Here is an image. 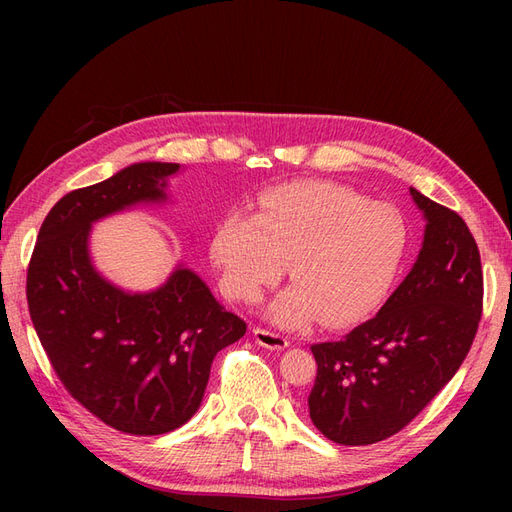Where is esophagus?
I'll return each mask as SVG.
<instances>
[{
    "instance_id": "obj_1",
    "label": "esophagus",
    "mask_w": 512,
    "mask_h": 512,
    "mask_svg": "<svg viewBox=\"0 0 512 512\" xmlns=\"http://www.w3.org/2000/svg\"><path fill=\"white\" fill-rule=\"evenodd\" d=\"M252 333H254L256 344H258V346H262V348H269V350H284V348H288V344H290L284 335H280V333H273V331H267V329H260V327H256Z\"/></svg>"
}]
</instances>
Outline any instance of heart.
<instances>
[{
  "mask_svg": "<svg viewBox=\"0 0 512 512\" xmlns=\"http://www.w3.org/2000/svg\"><path fill=\"white\" fill-rule=\"evenodd\" d=\"M408 247L401 213L344 185L299 181L269 190L258 213L232 211L211 239V260L224 292L258 301L290 262L292 286L269 305L284 327L322 318L346 327L367 316L395 282Z\"/></svg>",
  "mask_w": 512,
  "mask_h": 512,
  "instance_id": "1",
  "label": "heart"
}]
</instances>
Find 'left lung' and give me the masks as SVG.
Segmentation results:
<instances>
[{
  "label": "left lung",
  "mask_w": 512,
  "mask_h": 512,
  "mask_svg": "<svg viewBox=\"0 0 512 512\" xmlns=\"http://www.w3.org/2000/svg\"><path fill=\"white\" fill-rule=\"evenodd\" d=\"M421 252L380 312L339 342L314 344L307 408L329 440L363 446L404 429L466 359L483 312V267L470 228L421 192Z\"/></svg>",
  "instance_id": "8db88e82"
}]
</instances>
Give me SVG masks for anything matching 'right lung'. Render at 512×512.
I'll return each mask as SVG.
<instances>
[{
	"label": "right lung",
	"instance_id": "add662e5",
	"mask_svg": "<svg viewBox=\"0 0 512 512\" xmlns=\"http://www.w3.org/2000/svg\"><path fill=\"white\" fill-rule=\"evenodd\" d=\"M173 162H136L57 200L27 269V303L40 344L68 393L102 423L160 436L190 421L211 363L245 335L185 265L149 292H128L96 269L91 226L138 205L166 203Z\"/></svg>",
	"mask_w": 512,
	"mask_h": 512
}]
</instances>
